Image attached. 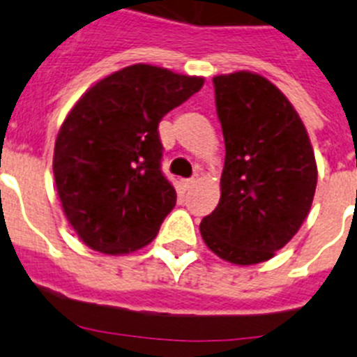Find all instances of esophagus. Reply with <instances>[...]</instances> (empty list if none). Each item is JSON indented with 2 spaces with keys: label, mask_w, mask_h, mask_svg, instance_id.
<instances>
[{
  "label": "esophagus",
  "mask_w": 357,
  "mask_h": 357,
  "mask_svg": "<svg viewBox=\"0 0 357 357\" xmlns=\"http://www.w3.org/2000/svg\"><path fill=\"white\" fill-rule=\"evenodd\" d=\"M195 184H197V178H195V176H191V178H185V181H182V185H184L185 189H191Z\"/></svg>",
  "instance_id": "1"
}]
</instances>
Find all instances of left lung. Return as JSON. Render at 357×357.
Instances as JSON below:
<instances>
[{
	"mask_svg": "<svg viewBox=\"0 0 357 357\" xmlns=\"http://www.w3.org/2000/svg\"><path fill=\"white\" fill-rule=\"evenodd\" d=\"M213 84L225 166L222 198L202 220V238L229 263H263L296 234L311 209L318 176L313 148L272 82L238 71Z\"/></svg>",
	"mask_w": 357,
	"mask_h": 357,
	"instance_id": "left-lung-1",
	"label": "left lung"
}]
</instances>
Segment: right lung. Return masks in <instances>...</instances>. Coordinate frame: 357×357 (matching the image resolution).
<instances>
[{
	"instance_id": "1",
	"label": "right lung",
	"mask_w": 357,
	"mask_h": 357,
	"mask_svg": "<svg viewBox=\"0 0 357 357\" xmlns=\"http://www.w3.org/2000/svg\"><path fill=\"white\" fill-rule=\"evenodd\" d=\"M204 78L135 64L93 85L55 141L53 175L68 222L103 254H127L155 238L176 204L160 169L159 123L202 89Z\"/></svg>"
}]
</instances>
